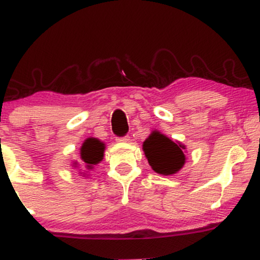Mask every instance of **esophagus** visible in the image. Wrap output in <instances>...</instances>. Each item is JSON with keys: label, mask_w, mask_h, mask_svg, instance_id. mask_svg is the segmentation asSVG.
<instances>
[{"label": "esophagus", "mask_w": 260, "mask_h": 260, "mask_svg": "<svg viewBox=\"0 0 260 260\" xmlns=\"http://www.w3.org/2000/svg\"><path fill=\"white\" fill-rule=\"evenodd\" d=\"M117 142H119V143H127V142H130V137L129 136L119 137V138H117Z\"/></svg>", "instance_id": "esophagus-1"}]
</instances>
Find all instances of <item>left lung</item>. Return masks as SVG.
Listing matches in <instances>:
<instances>
[{"instance_id": "1", "label": "left lung", "mask_w": 260, "mask_h": 260, "mask_svg": "<svg viewBox=\"0 0 260 260\" xmlns=\"http://www.w3.org/2000/svg\"><path fill=\"white\" fill-rule=\"evenodd\" d=\"M143 151L154 172L162 175L178 173L185 165V146L173 142L159 130L151 134L143 142Z\"/></svg>"}]
</instances>
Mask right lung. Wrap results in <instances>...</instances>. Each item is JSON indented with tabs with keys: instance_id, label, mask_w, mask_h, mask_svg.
Returning <instances> with one entry per match:
<instances>
[{
	"instance_id": "1",
	"label": "right lung",
	"mask_w": 260,
	"mask_h": 260,
	"mask_svg": "<svg viewBox=\"0 0 260 260\" xmlns=\"http://www.w3.org/2000/svg\"><path fill=\"white\" fill-rule=\"evenodd\" d=\"M105 148V143L101 142L100 140H98L95 137H88L87 140H85V142L82 143V146L80 148V157L87 171H92L94 166H96L100 161H103ZM73 167H79L77 161L73 162Z\"/></svg>"
}]
</instances>
